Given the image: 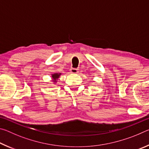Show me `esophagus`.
<instances>
[{"mask_svg":"<svg viewBox=\"0 0 149 149\" xmlns=\"http://www.w3.org/2000/svg\"><path fill=\"white\" fill-rule=\"evenodd\" d=\"M70 72L72 73V74H77L78 72H79V70L77 69V68H71L70 69Z\"/></svg>","mask_w":149,"mask_h":149,"instance_id":"1","label":"esophagus"}]
</instances>
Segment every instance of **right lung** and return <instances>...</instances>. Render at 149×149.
I'll use <instances>...</instances> for the list:
<instances>
[{"mask_svg":"<svg viewBox=\"0 0 149 149\" xmlns=\"http://www.w3.org/2000/svg\"><path fill=\"white\" fill-rule=\"evenodd\" d=\"M61 75L60 73L59 74H58V73H54V74H52V81H53L54 82H56L57 81V79H58V77H60V75Z\"/></svg>","mask_w":149,"mask_h":149,"instance_id":"1","label":"right lung"}]
</instances>
